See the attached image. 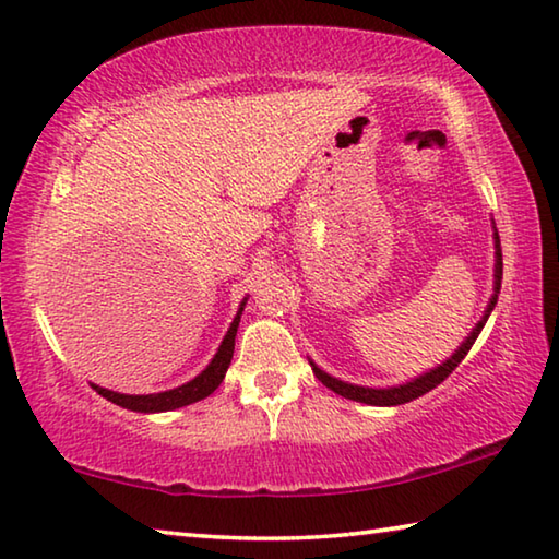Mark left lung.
I'll return each mask as SVG.
<instances>
[{
    "mask_svg": "<svg viewBox=\"0 0 559 559\" xmlns=\"http://www.w3.org/2000/svg\"><path fill=\"white\" fill-rule=\"evenodd\" d=\"M493 247H496V269H493V296L489 300V308H486L479 324H476L469 337L462 342V347L456 349L448 361H442L440 367L430 369L428 373H423V377H418V379H413L408 383H401V385H391V389H367V385H354V383H347V381H340V379L330 377V373H324L322 369H318L310 361L314 377H318L324 385H328L330 391L340 393V395H344V399H349V401L367 403V405H401V403H411L415 399H420L423 393L432 391L435 385H440L456 367H460L462 359L466 357V352L472 349V344L476 342V337H479L484 322L489 320V314H491V310L496 306V300H499L501 278H503V259H501V239H499V231H496V227H493Z\"/></svg>",
    "mask_w": 559,
    "mask_h": 559,
    "instance_id": "left-lung-1",
    "label": "left lung"
}]
</instances>
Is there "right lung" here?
<instances>
[{
  "instance_id": "obj_1",
  "label": "right lung",
  "mask_w": 559,
  "mask_h": 559,
  "mask_svg": "<svg viewBox=\"0 0 559 559\" xmlns=\"http://www.w3.org/2000/svg\"><path fill=\"white\" fill-rule=\"evenodd\" d=\"M247 306V298L241 300V308L237 310V318L235 322L229 324V330L225 334V340H222L219 349L212 361L207 364V369L198 373L195 379L178 385V389H170V391H160V393H148V395H129V393H117V391H109L103 389V385H95L93 389L103 395V399L111 401L121 405V408L127 411H136V413H164V411H176L182 408V405H190V403H198L202 399H207V395L217 389L225 379V373L231 364V354H235V337H237V328H239V320H241V312H245Z\"/></svg>"
}]
</instances>
